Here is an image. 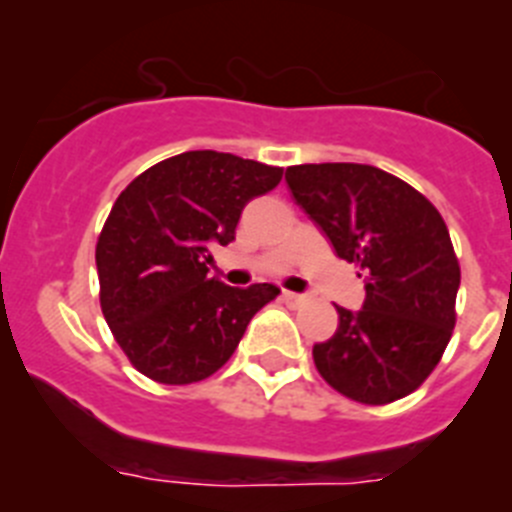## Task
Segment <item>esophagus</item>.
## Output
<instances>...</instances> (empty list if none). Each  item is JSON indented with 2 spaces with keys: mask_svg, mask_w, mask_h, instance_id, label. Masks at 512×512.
I'll use <instances>...</instances> for the list:
<instances>
[{
  "mask_svg": "<svg viewBox=\"0 0 512 512\" xmlns=\"http://www.w3.org/2000/svg\"><path fill=\"white\" fill-rule=\"evenodd\" d=\"M281 296H283V301H286V304H293V306L304 301V296H301V293H293V291H283Z\"/></svg>",
  "mask_w": 512,
  "mask_h": 512,
  "instance_id": "34e87169",
  "label": "esophagus"
}]
</instances>
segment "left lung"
<instances>
[{
    "label": "left lung",
    "instance_id": "1",
    "mask_svg": "<svg viewBox=\"0 0 512 512\" xmlns=\"http://www.w3.org/2000/svg\"><path fill=\"white\" fill-rule=\"evenodd\" d=\"M286 182L337 257L366 278L363 309L337 306V332L314 345V366L355 402L407 397L438 366L456 324L461 270L446 221L412 185L371 164H296Z\"/></svg>",
    "mask_w": 512,
    "mask_h": 512
}]
</instances>
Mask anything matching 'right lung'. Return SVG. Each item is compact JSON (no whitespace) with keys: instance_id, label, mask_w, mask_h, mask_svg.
Wrapping results in <instances>:
<instances>
[{"instance_id":"add662e5","label":"right lung","mask_w":512,"mask_h":512,"mask_svg":"<svg viewBox=\"0 0 512 512\" xmlns=\"http://www.w3.org/2000/svg\"><path fill=\"white\" fill-rule=\"evenodd\" d=\"M281 177V167L255 159L185 151L118 195L95 262L105 322L136 371L170 386L208 379L281 293L270 283L231 288L208 275L213 244H229L244 206Z\"/></svg>"}]
</instances>
